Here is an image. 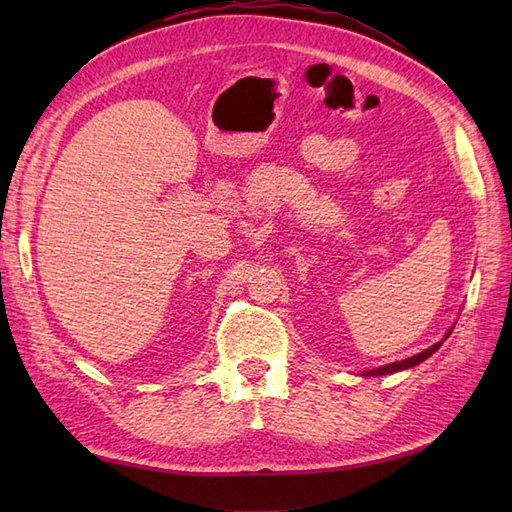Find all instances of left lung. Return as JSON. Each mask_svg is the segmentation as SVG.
<instances>
[{
    "label": "left lung",
    "mask_w": 512,
    "mask_h": 512,
    "mask_svg": "<svg viewBox=\"0 0 512 512\" xmlns=\"http://www.w3.org/2000/svg\"><path fill=\"white\" fill-rule=\"evenodd\" d=\"M448 335H451V331L446 333V337H448ZM446 337H444V339H446ZM440 346H442V342L433 344L431 348H427V350H423V352H418V354L410 356V359H406V361H397V363H391V365H384V367H380V369H371V371H365L363 376H384V374H395V371H401V369L414 367V365H418V363H421V361H425L427 356H431V354L436 352Z\"/></svg>",
    "instance_id": "obj_1"
}]
</instances>
